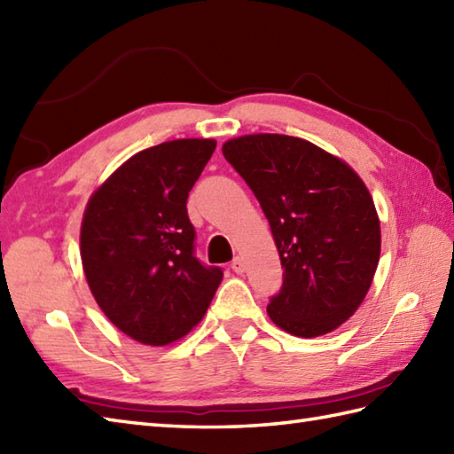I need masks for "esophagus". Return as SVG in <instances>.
I'll list each match as a JSON object with an SVG mask.
<instances>
[{
    "mask_svg": "<svg viewBox=\"0 0 454 454\" xmlns=\"http://www.w3.org/2000/svg\"><path fill=\"white\" fill-rule=\"evenodd\" d=\"M232 271L234 273H238V275H242L244 273V269H246V265H244V259L242 257H234V262H232Z\"/></svg>",
    "mask_w": 454,
    "mask_h": 454,
    "instance_id": "esophagus-1",
    "label": "esophagus"
}]
</instances>
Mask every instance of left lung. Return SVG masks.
<instances>
[{"label": "left lung", "instance_id": "left-lung-1", "mask_svg": "<svg viewBox=\"0 0 454 454\" xmlns=\"http://www.w3.org/2000/svg\"><path fill=\"white\" fill-rule=\"evenodd\" d=\"M222 153L262 205L285 269L269 317L298 337L333 332L361 306L379 265L369 189L340 158L285 134L232 138Z\"/></svg>", "mask_w": 454, "mask_h": 454}]
</instances>
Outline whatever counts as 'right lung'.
Listing matches in <instances>:
<instances>
[{"instance_id": "right-lung-1", "label": "right lung", "mask_w": 454, "mask_h": 454, "mask_svg": "<svg viewBox=\"0 0 454 454\" xmlns=\"http://www.w3.org/2000/svg\"><path fill=\"white\" fill-rule=\"evenodd\" d=\"M215 140L181 138L134 153L83 212V273L105 316L132 340L168 345L208 310L220 267L195 257L187 197Z\"/></svg>"}]
</instances>
